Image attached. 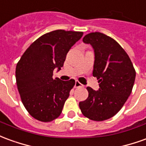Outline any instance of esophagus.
Instances as JSON below:
<instances>
[{
  "label": "esophagus",
  "mask_w": 146,
  "mask_h": 146,
  "mask_svg": "<svg viewBox=\"0 0 146 146\" xmlns=\"http://www.w3.org/2000/svg\"><path fill=\"white\" fill-rule=\"evenodd\" d=\"M75 88H79V87H82L83 85H82V84H80L78 80H76V82H75Z\"/></svg>",
  "instance_id": "1"
}]
</instances>
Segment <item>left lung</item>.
I'll return each instance as SVG.
<instances>
[{"label":"left lung","mask_w":146,"mask_h":146,"mask_svg":"<svg viewBox=\"0 0 146 146\" xmlns=\"http://www.w3.org/2000/svg\"><path fill=\"white\" fill-rule=\"evenodd\" d=\"M94 49L93 76L97 78L98 91L87 87L88 97L79 103L82 114L93 121L111 118L121 110L132 92L136 72L130 57L117 42L100 32L83 38Z\"/></svg>","instance_id":"obj_1"}]
</instances>
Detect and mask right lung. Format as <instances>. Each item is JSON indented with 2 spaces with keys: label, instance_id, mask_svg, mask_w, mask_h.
<instances>
[{
  "label": "right lung",
  "instance_id": "right-lung-1",
  "mask_svg": "<svg viewBox=\"0 0 146 146\" xmlns=\"http://www.w3.org/2000/svg\"><path fill=\"white\" fill-rule=\"evenodd\" d=\"M82 31L56 30L37 38L23 53L16 68L17 88L23 106L33 118L51 122L62 111L75 80L53 78Z\"/></svg>",
  "mask_w": 146,
  "mask_h": 146
}]
</instances>
